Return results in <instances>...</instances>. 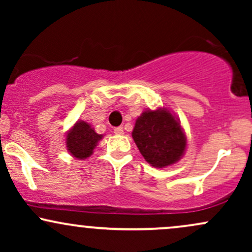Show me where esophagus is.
<instances>
[{"mask_svg": "<svg viewBox=\"0 0 252 252\" xmlns=\"http://www.w3.org/2000/svg\"><path fill=\"white\" fill-rule=\"evenodd\" d=\"M114 132H115V134H116V135H123V128H122V126H117V128H115L114 129Z\"/></svg>", "mask_w": 252, "mask_h": 252, "instance_id": "obj_1", "label": "esophagus"}]
</instances>
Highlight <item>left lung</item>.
<instances>
[{
  "mask_svg": "<svg viewBox=\"0 0 252 252\" xmlns=\"http://www.w3.org/2000/svg\"><path fill=\"white\" fill-rule=\"evenodd\" d=\"M132 138L144 160L156 168L178 162L187 144L180 122L164 108L143 111L136 120Z\"/></svg>",
  "mask_w": 252,
  "mask_h": 252,
  "instance_id": "1",
  "label": "left lung"
}]
</instances>
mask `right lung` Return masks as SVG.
<instances>
[{"instance_id":"obj_1","label":"right lung","mask_w":252,"mask_h":252,"mask_svg":"<svg viewBox=\"0 0 252 252\" xmlns=\"http://www.w3.org/2000/svg\"><path fill=\"white\" fill-rule=\"evenodd\" d=\"M103 135L97 134L89 123L78 121L66 136V147L72 156L79 160L89 158L94 153Z\"/></svg>"}]
</instances>
